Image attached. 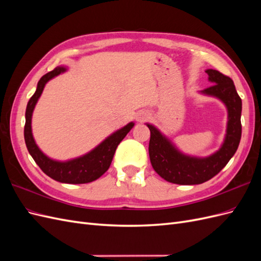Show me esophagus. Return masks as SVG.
<instances>
[{
    "label": "esophagus",
    "mask_w": 261,
    "mask_h": 261,
    "mask_svg": "<svg viewBox=\"0 0 261 261\" xmlns=\"http://www.w3.org/2000/svg\"><path fill=\"white\" fill-rule=\"evenodd\" d=\"M149 113L148 112H139L138 114H137V116H136V120L138 121V122H144V121H146L147 118L149 117Z\"/></svg>",
    "instance_id": "34e87169"
}]
</instances>
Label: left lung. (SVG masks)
<instances>
[{"label":"left lung","instance_id":"1","mask_svg":"<svg viewBox=\"0 0 261 261\" xmlns=\"http://www.w3.org/2000/svg\"><path fill=\"white\" fill-rule=\"evenodd\" d=\"M206 73L212 85L200 92L221 100L227 110L226 134L218 151L203 158L185 154L155 126L147 123L150 129L149 156L152 168L162 178L173 184L196 185L209 180L225 167L240 145L242 99L230 77L216 69H207Z\"/></svg>","mask_w":261,"mask_h":261}]
</instances>
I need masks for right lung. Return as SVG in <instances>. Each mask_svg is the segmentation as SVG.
Wrapping results in <instances>:
<instances>
[{
	"label": "right lung",
	"instance_id": "obj_1",
	"mask_svg": "<svg viewBox=\"0 0 261 261\" xmlns=\"http://www.w3.org/2000/svg\"><path fill=\"white\" fill-rule=\"evenodd\" d=\"M67 68L65 66H58L51 72L43 75L38 82L37 90L34 96L30 98L26 109V123L23 129L25 143L30 155L33 156L35 162L39 165L46 175L54 180L66 184H86L96 180L101 175H103L111 165L113 155L118 144L127 135L128 132L134 127L135 123H128L124 127L117 129L109 137H107L102 143H100L91 151L82 156L75 158L67 161L53 160L46 154H44L40 148L36 144L31 129V118L37 102L40 98L44 89L45 84L52 78L65 73Z\"/></svg>",
	"mask_w": 261,
	"mask_h": 261
}]
</instances>
